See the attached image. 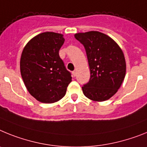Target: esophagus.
Instances as JSON below:
<instances>
[{"label": "esophagus", "instance_id": "34e87169", "mask_svg": "<svg viewBox=\"0 0 147 147\" xmlns=\"http://www.w3.org/2000/svg\"><path fill=\"white\" fill-rule=\"evenodd\" d=\"M76 75H77V72H76V71H73V72H72V75H73L74 77H75V76H76Z\"/></svg>", "mask_w": 147, "mask_h": 147}]
</instances>
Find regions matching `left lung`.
Masks as SVG:
<instances>
[{"instance_id": "1", "label": "left lung", "mask_w": 147, "mask_h": 147, "mask_svg": "<svg viewBox=\"0 0 147 147\" xmlns=\"http://www.w3.org/2000/svg\"><path fill=\"white\" fill-rule=\"evenodd\" d=\"M86 49L90 79L82 87L84 95L94 101L107 100L118 92L126 75L124 55L112 38L98 31L75 34Z\"/></svg>"}]
</instances>
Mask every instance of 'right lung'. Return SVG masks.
Wrapping results in <instances>:
<instances>
[{"instance_id":"right-lung-1","label":"right lung","mask_w":147,"mask_h":147,"mask_svg":"<svg viewBox=\"0 0 147 147\" xmlns=\"http://www.w3.org/2000/svg\"><path fill=\"white\" fill-rule=\"evenodd\" d=\"M64 40L62 34L46 32L32 38L23 49L20 61L23 81L30 95L44 104L61 100L72 81L59 56Z\"/></svg>"}]
</instances>
